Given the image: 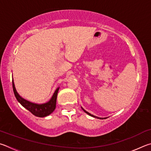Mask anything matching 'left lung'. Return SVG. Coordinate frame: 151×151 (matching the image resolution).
<instances>
[{"mask_svg": "<svg viewBox=\"0 0 151 151\" xmlns=\"http://www.w3.org/2000/svg\"><path fill=\"white\" fill-rule=\"evenodd\" d=\"M81 109H83V111H85V113H86L87 114H88L89 115H90V116H91V117H95V118H97V119H106V118H101V117H96V116H94V115H91V114H90V113H88V111H86L85 110V109H83L82 107H81Z\"/></svg>", "mask_w": 151, "mask_h": 151, "instance_id": "8db88e82", "label": "left lung"}]
</instances>
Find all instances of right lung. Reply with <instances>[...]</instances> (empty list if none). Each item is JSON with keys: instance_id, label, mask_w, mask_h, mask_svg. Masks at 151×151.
I'll list each match as a JSON object with an SVG mask.
<instances>
[{"instance_id": "obj_1", "label": "right lung", "mask_w": 151, "mask_h": 151, "mask_svg": "<svg viewBox=\"0 0 151 151\" xmlns=\"http://www.w3.org/2000/svg\"><path fill=\"white\" fill-rule=\"evenodd\" d=\"M12 88H13V91H14V96L16 97V98H17V101L19 102L24 107L26 108V109L28 110L29 111L31 112L34 115L36 116V117H46V116L51 114V113L54 111L55 109L57 95L60 88H58L56 89H55V91H54V94H53L52 98L50 99L49 101L42 104H34V103L28 101L27 100L22 98V97L17 93V90H16L14 83V81H13V78H12Z\"/></svg>"}]
</instances>
